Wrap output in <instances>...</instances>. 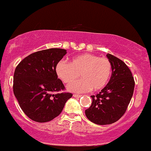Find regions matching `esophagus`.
I'll list each match as a JSON object with an SVG mask.
<instances>
[{
    "instance_id": "obj_1",
    "label": "esophagus",
    "mask_w": 151,
    "mask_h": 151,
    "mask_svg": "<svg viewBox=\"0 0 151 151\" xmlns=\"http://www.w3.org/2000/svg\"><path fill=\"white\" fill-rule=\"evenodd\" d=\"M74 97H75V98H79V97H82V95H80V94H74Z\"/></svg>"
}]
</instances>
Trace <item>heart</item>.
<instances>
[{"label": "heart", "mask_w": 151, "mask_h": 151, "mask_svg": "<svg viewBox=\"0 0 151 151\" xmlns=\"http://www.w3.org/2000/svg\"><path fill=\"white\" fill-rule=\"evenodd\" d=\"M56 72L64 83L69 84L79 77L82 79L67 87L69 92L83 93L93 89H103L112 74V64L107 58L84 53L76 56L70 64L61 61L57 64Z\"/></svg>", "instance_id": "obj_1"}]
</instances>
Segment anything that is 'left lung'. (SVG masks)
I'll list each match as a JSON object with an SVG mask.
<instances>
[{
	"mask_svg": "<svg viewBox=\"0 0 151 151\" xmlns=\"http://www.w3.org/2000/svg\"><path fill=\"white\" fill-rule=\"evenodd\" d=\"M112 64V75L107 85L97 95H92V105L85 110L91 122L109 125L119 120L127 110L133 94L135 82L131 71L120 59L107 54Z\"/></svg>",
	"mask_w": 151,
	"mask_h": 151,
	"instance_id": "8db88e82",
	"label": "left lung"
}]
</instances>
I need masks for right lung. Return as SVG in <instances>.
<instances>
[{
    "label": "right lung",
    "instance_id": "right-lung-1",
    "mask_svg": "<svg viewBox=\"0 0 151 151\" xmlns=\"http://www.w3.org/2000/svg\"><path fill=\"white\" fill-rule=\"evenodd\" d=\"M66 54V49L57 48L37 51L23 59L15 69L14 95L31 120L51 121L62 112L67 101L72 97V94L67 92L52 94L64 89L56 67Z\"/></svg>",
    "mask_w": 151,
    "mask_h": 151
}]
</instances>
